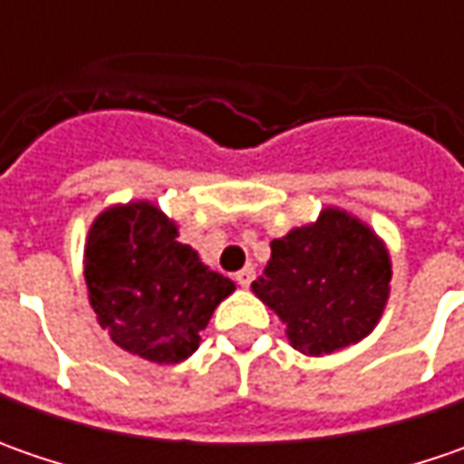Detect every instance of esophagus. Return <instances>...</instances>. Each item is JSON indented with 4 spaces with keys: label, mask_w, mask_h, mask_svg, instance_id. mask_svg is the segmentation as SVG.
<instances>
[{
    "label": "esophagus",
    "mask_w": 464,
    "mask_h": 464,
    "mask_svg": "<svg viewBox=\"0 0 464 464\" xmlns=\"http://www.w3.org/2000/svg\"><path fill=\"white\" fill-rule=\"evenodd\" d=\"M235 278H237V284H240V286H245V289H247V286L256 281V268H253V266H245L242 271H237V274H235Z\"/></svg>",
    "instance_id": "esophagus-1"
}]
</instances>
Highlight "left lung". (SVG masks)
Returning <instances> with one entry per match:
<instances>
[{
  "label": "left lung",
  "mask_w": 464,
  "mask_h": 464,
  "mask_svg": "<svg viewBox=\"0 0 464 464\" xmlns=\"http://www.w3.org/2000/svg\"><path fill=\"white\" fill-rule=\"evenodd\" d=\"M390 278V253L374 229L328 206L317 222L271 242V260L253 292L281 317L296 351L325 356L374 330Z\"/></svg>",
  "instance_id": "1"
}]
</instances>
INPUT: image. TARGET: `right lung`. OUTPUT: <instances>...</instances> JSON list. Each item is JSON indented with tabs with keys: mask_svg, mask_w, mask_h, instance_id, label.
Returning <instances> with one entry per match:
<instances>
[{
	"mask_svg": "<svg viewBox=\"0 0 464 464\" xmlns=\"http://www.w3.org/2000/svg\"><path fill=\"white\" fill-rule=\"evenodd\" d=\"M84 281L100 328L154 364H178L201 341L235 284L178 242V224L150 201L111 206L90 227Z\"/></svg>",
	"mask_w": 464,
	"mask_h": 464,
	"instance_id": "add662e5",
	"label": "right lung"
}]
</instances>
